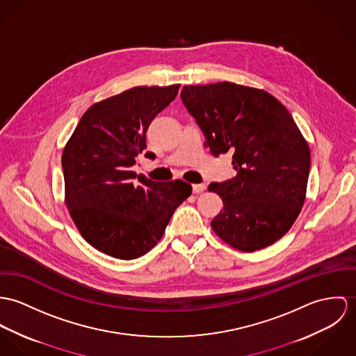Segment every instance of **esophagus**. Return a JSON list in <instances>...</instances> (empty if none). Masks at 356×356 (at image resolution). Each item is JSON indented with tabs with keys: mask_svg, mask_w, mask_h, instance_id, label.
<instances>
[{
	"mask_svg": "<svg viewBox=\"0 0 356 356\" xmlns=\"http://www.w3.org/2000/svg\"><path fill=\"white\" fill-rule=\"evenodd\" d=\"M204 190H206V186H204V184H194V186H193L194 194H200V193H203Z\"/></svg>",
	"mask_w": 356,
	"mask_h": 356,
	"instance_id": "34e87169",
	"label": "esophagus"
}]
</instances>
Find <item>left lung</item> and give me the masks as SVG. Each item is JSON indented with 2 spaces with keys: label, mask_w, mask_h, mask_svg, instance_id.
I'll return each mask as SVG.
<instances>
[{
  "label": "left lung",
  "mask_w": 356,
  "mask_h": 356,
  "mask_svg": "<svg viewBox=\"0 0 356 356\" xmlns=\"http://www.w3.org/2000/svg\"><path fill=\"white\" fill-rule=\"evenodd\" d=\"M181 101L211 154L234 153V179L211 183L224 209L213 231L241 251L273 244L305 203L310 150L286 108L264 90L222 81L184 86Z\"/></svg>",
  "instance_id": "1"
}]
</instances>
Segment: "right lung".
Returning a JSON list of instances; mask_svg holds the SVG:
<instances>
[{
  "label": "right lung",
  "instance_id": "1",
  "mask_svg": "<svg viewBox=\"0 0 356 356\" xmlns=\"http://www.w3.org/2000/svg\"><path fill=\"white\" fill-rule=\"evenodd\" d=\"M179 87L139 86L94 104L63 152L70 214L81 236L111 257L135 259L152 250L173 211L193 193L183 180L134 181L131 170L147 147L150 122L176 98ZM145 156L156 159L152 152Z\"/></svg>",
  "mask_w": 356,
  "mask_h": 356
}]
</instances>
